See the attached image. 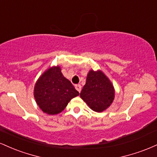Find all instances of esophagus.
Wrapping results in <instances>:
<instances>
[{
  "instance_id": "obj_1",
  "label": "esophagus",
  "mask_w": 157,
  "mask_h": 157,
  "mask_svg": "<svg viewBox=\"0 0 157 157\" xmlns=\"http://www.w3.org/2000/svg\"><path fill=\"white\" fill-rule=\"evenodd\" d=\"M75 89H76L77 91L80 93L81 91V89H82V86H81V85H80V84H77L75 86Z\"/></svg>"
}]
</instances>
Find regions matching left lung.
Masks as SVG:
<instances>
[{"label": "left lung", "instance_id": "1", "mask_svg": "<svg viewBox=\"0 0 157 157\" xmlns=\"http://www.w3.org/2000/svg\"><path fill=\"white\" fill-rule=\"evenodd\" d=\"M80 97L93 111L102 112L112 103L114 90L111 82L102 71L91 70L80 92Z\"/></svg>", "mask_w": 157, "mask_h": 157}]
</instances>
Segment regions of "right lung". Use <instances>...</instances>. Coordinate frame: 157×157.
<instances>
[{
	"label": "right lung",
	"mask_w": 157,
	"mask_h": 157,
	"mask_svg": "<svg viewBox=\"0 0 157 157\" xmlns=\"http://www.w3.org/2000/svg\"><path fill=\"white\" fill-rule=\"evenodd\" d=\"M34 95L40 109L53 115L63 111L68 102L78 96L79 92L57 66L48 69L40 77L35 84Z\"/></svg>",
	"instance_id": "1"
}]
</instances>
